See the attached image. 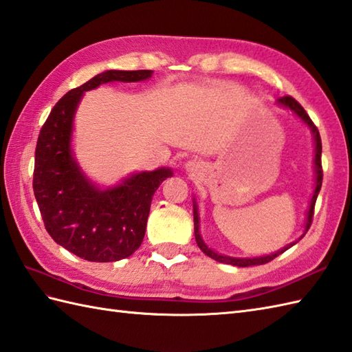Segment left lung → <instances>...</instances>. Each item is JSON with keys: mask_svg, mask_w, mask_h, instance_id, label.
<instances>
[{"mask_svg": "<svg viewBox=\"0 0 352 352\" xmlns=\"http://www.w3.org/2000/svg\"><path fill=\"white\" fill-rule=\"evenodd\" d=\"M277 103L285 106V108H289L294 113H297V116L303 120L306 124L310 127L315 138V173H316V187H315V192L312 196V201H310V207L307 211V222H306V231L305 234L309 231L310 225H312V219H314V211H315V202L318 198V193L321 190V186H322V165H321V151H322V144H321V136L320 132H318L316 126L314 124V121L310 120V117L307 116V112L305 111L303 106H301L294 97L291 96H283L277 99ZM193 222H195V239L196 243H198L199 249L206 253L207 256L213 258L214 261H219V263H223V264H231V265H236V267H250V265H263L270 263V261H273L276 256H279L280 253H283L285 250H288L289 248H292L294 244L297 241H294L288 246H285L283 249H280L279 252L272 253V255H267V256H259V258H231V256H225V255H219L214 250H211L206 243L202 241L201 235H199V214H198V206H196V202L193 201ZM303 234V235H305Z\"/></svg>", "mask_w": 352, "mask_h": 352, "instance_id": "8db88e82", "label": "left lung"}]
</instances>
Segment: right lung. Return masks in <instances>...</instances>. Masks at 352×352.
<instances>
[{
  "label": "right lung",
  "instance_id": "right-lung-1",
  "mask_svg": "<svg viewBox=\"0 0 352 352\" xmlns=\"http://www.w3.org/2000/svg\"><path fill=\"white\" fill-rule=\"evenodd\" d=\"M153 70H108L73 88L56 102L40 130L32 189L47 234L55 243L91 263L132 255L145 235L153 195L169 168L139 173L120 186L100 190L80 173L72 156L73 116L84 91L112 80L138 82Z\"/></svg>",
  "mask_w": 352,
  "mask_h": 352
}]
</instances>
